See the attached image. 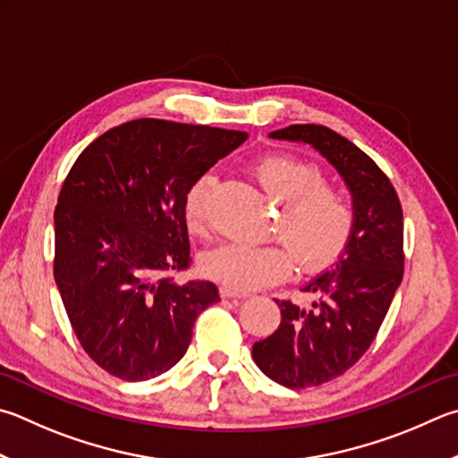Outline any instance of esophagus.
I'll use <instances>...</instances> for the list:
<instances>
[{"label": "esophagus", "mask_w": 458, "mask_h": 458, "mask_svg": "<svg viewBox=\"0 0 458 458\" xmlns=\"http://www.w3.org/2000/svg\"><path fill=\"white\" fill-rule=\"evenodd\" d=\"M220 296L222 298H232V301H240V298H246V293H236V290H232L228 286H222L220 288Z\"/></svg>", "instance_id": "obj_1"}]
</instances>
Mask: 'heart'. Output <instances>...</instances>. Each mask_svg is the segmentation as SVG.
<instances>
[{"instance_id":"b5f03b06","label":"heart","mask_w":458,"mask_h":458,"mask_svg":"<svg viewBox=\"0 0 458 458\" xmlns=\"http://www.w3.org/2000/svg\"><path fill=\"white\" fill-rule=\"evenodd\" d=\"M254 172L266 192L280 202L276 228L302 266L330 262L343 250L352 230V208L346 198L324 186L316 165L288 154L264 156ZM212 174L198 178L184 198V216L194 234L206 232V196ZM202 272L234 290L268 286L284 278L293 254L276 242H220L200 256Z\"/></svg>"}]
</instances>
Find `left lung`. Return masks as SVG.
I'll return each mask as SVG.
<instances>
[{
	"mask_svg": "<svg viewBox=\"0 0 458 458\" xmlns=\"http://www.w3.org/2000/svg\"><path fill=\"white\" fill-rule=\"evenodd\" d=\"M268 138L314 148L352 198V230L343 252L302 286L314 296L310 306L276 301L280 327L252 346L266 377L309 388L344 374L377 336L403 282V208L378 165L336 131L304 123Z\"/></svg>",
	"mask_w": 458,
	"mask_h": 458,
	"instance_id": "obj_1",
	"label": "left lung"
}]
</instances>
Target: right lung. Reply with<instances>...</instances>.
<instances>
[{"instance_id": "1", "label": "right lung", "mask_w": 458, "mask_h": 458, "mask_svg": "<svg viewBox=\"0 0 458 458\" xmlns=\"http://www.w3.org/2000/svg\"><path fill=\"white\" fill-rule=\"evenodd\" d=\"M238 130L131 120L94 140L57 198L54 278L80 344L122 380H149L186 354L212 282L180 284L190 264L184 198L246 142Z\"/></svg>"}]
</instances>
